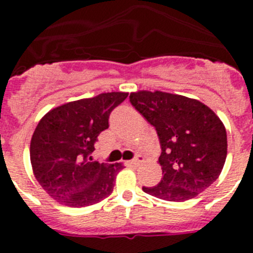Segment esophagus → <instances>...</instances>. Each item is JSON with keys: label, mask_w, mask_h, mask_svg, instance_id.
Returning a JSON list of instances; mask_svg holds the SVG:
<instances>
[{"label": "esophagus", "mask_w": 253, "mask_h": 253, "mask_svg": "<svg viewBox=\"0 0 253 253\" xmlns=\"http://www.w3.org/2000/svg\"><path fill=\"white\" fill-rule=\"evenodd\" d=\"M143 162H144V157L141 154H138L136 158H134V159L131 160V164L137 165V164H139V163H143Z\"/></svg>", "instance_id": "34e87169"}]
</instances>
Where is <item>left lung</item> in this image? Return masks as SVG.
I'll return each mask as SVG.
<instances>
[{
  "label": "left lung",
  "mask_w": 253,
  "mask_h": 253,
  "mask_svg": "<svg viewBox=\"0 0 253 253\" xmlns=\"http://www.w3.org/2000/svg\"><path fill=\"white\" fill-rule=\"evenodd\" d=\"M129 101L157 129L162 145V181L145 193L185 202L200 195L220 175L228 154L225 126L197 99L155 90H138Z\"/></svg>",
  "instance_id": "8db88e82"
}]
</instances>
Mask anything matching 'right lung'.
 <instances>
[{
	"label": "right lung",
	"instance_id": "1",
	"mask_svg": "<svg viewBox=\"0 0 253 253\" xmlns=\"http://www.w3.org/2000/svg\"><path fill=\"white\" fill-rule=\"evenodd\" d=\"M128 93L111 91L70 101L42 116L30 141L35 178L60 205L81 208L101 202L114 190L122 163L91 162L94 143L109 127L110 112Z\"/></svg>",
	"mask_w": 253,
	"mask_h": 253
}]
</instances>
